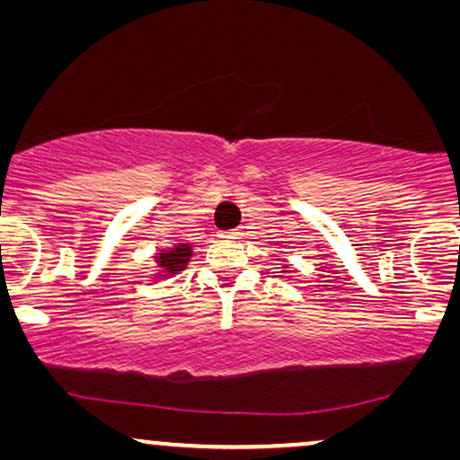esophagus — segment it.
<instances>
[{
	"instance_id": "34e87169",
	"label": "esophagus",
	"mask_w": 460,
	"mask_h": 460,
	"mask_svg": "<svg viewBox=\"0 0 460 460\" xmlns=\"http://www.w3.org/2000/svg\"><path fill=\"white\" fill-rule=\"evenodd\" d=\"M217 236L219 238H238L241 236V230H222Z\"/></svg>"
}]
</instances>
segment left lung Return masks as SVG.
<instances>
[{"label": "left lung", "instance_id": "obj_1", "mask_svg": "<svg viewBox=\"0 0 460 460\" xmlns=\"http://www.w3.org/2000/svg\"><path fill=\"white\" fill-rule=\"evenodd\" d=\"M285 272H287V270H285Z\"/></svg>", "mask_w": 460, "mask_h": 460}]
</instances>
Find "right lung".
<instances>
[{
	"label": "right lung",
	"mask_w": 460,
	"mask_h": 460,
	"mask_svg": "<svg viewBox=\"0 0 460 460\" xmlns=\"http://www.w3.org/2000/svg\"><path fill=\"white\" fill-rule=\"evenodd\" d=\"M192 257V247L188 243H178L173 244L172 249L161 251L156 253L155 261H156V276H169V274H178L188 266Z\"/></svg>",
	"instance_id": "1"
}]
</instances>
